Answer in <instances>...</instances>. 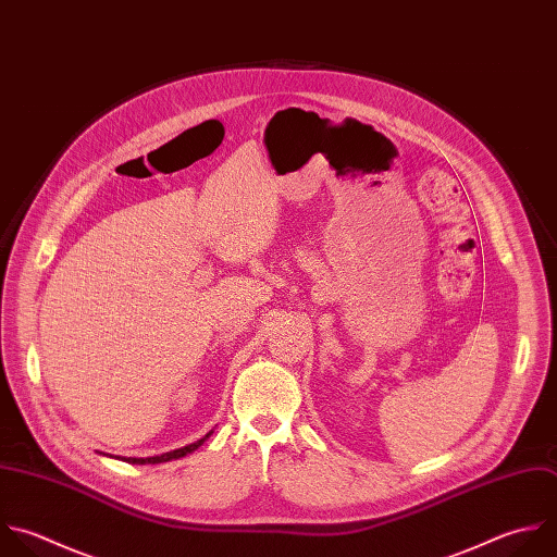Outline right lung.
Segmentation results:
<instances>
[{
  "label": "right lung",
  "mask_w": 557,
  "mask_h": 557,
  "mask_svg": "<svg viewBox=\"0 0 557 557\" xmlns=\"http://www.w3.org/2000/svg\"><path fill=\"white\" fill-rule=\"evenodd\" d=\"M211 433L213 431H209L205 437H200L194 444H187L183 448H176V450H170V453H163V455H154V457H124V461H128V463H163V461H170V459H181V457L194 453L198 446H202Z\"/></svg>",
  "instance_id": "obj_1"
}]
</instances>
